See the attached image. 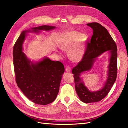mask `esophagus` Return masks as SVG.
<instances>
[{"label": "esophagus", "mask_w": 128, "mask_h": 128, "mask_svg": "<svg viewBox=\"0 0 128 128\" xmlns=\"http://www.w3.org/2000/svg\"><path fill=\"white\" fill-rule=\"evenodd\" d=\"M66 70V71L67 72H70V70H71V68L70 66H67L66 67V70Z\"/></svg>", "instance_id": "esophagus-1"}]
</instances>
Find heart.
<instances>
[{
	"label": "heart",
	"instance_id": "1",
	"mask_svg": "<svg viewBox=\"0 0 128 128\" xmlns=\"http://www.w3.org/2000/svg\"><path fill=\"white\" fill-rule=\"evenodd\" d=\"M88 37L84 34L76 31H71L64 33L61 35L58 45L62 50L69 52L72 60L78 61L83 56L85 49V43Z\"/></svg>",
	"mask_w": 128,
	"mask_h": 128
}]
</instances>
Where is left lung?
Masks as SVG:
<instances>
[{"label": "left lung", "mask_w": 128, "mask_h": 128, "mask_svg": "<svg viewBox=\"0 0 128 128\" xmlns=\"http://www.w3.org/2000/svg\"><path fill=\"white\" fill-rule=\"evenodd\" d=\"M93 29L90 43H87L85 52L82 60L72 69L75 88L80 100L85 103L98 102L104 98L110 92L116 80L117 74V48L116 43L108 30L98 23L87 24ZM107 50H110L111 56L108 77L104 88L98 92H90L79 77L81 72L92 68L95 57Z\"/></svg>", "instance_id": "1"}]
</instances>
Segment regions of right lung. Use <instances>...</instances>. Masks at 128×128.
<instances>
[{"label":"right lung","instance_id":"right-lung-1","mask_svg":"<svg viewBox=\"0 0 128 128\" xmlns=\"http://www.w3.org/2000/svg\"><path fill=\"white\" fill-rule=\"evenodd\" d=\"M55 27L42 26L32 28L34 32L50 30ZM23 31L15 42L13 48V61L16 82L23 94L33 102L47 105L55 100L58 93L64 64L60 61H53L46 58L34 64L28 60L22 50L26 33Z\"/></svg>","mask_w":128,"mask_h":128}]
</instances>
